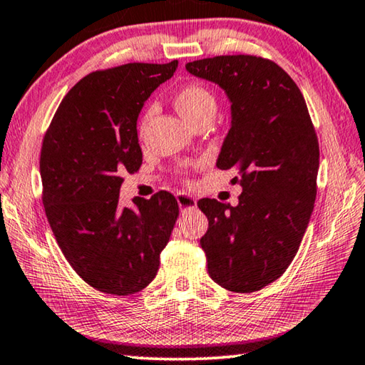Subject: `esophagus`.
I'll return each mask as SVG.
<instances>
[{
	"mask_svg": "<svg viewBox=\"0 0 365 365\" xmlns=\"http://www.w3.org/2000/svg\"><path fill=\"white\" fill-rule=\"evenodd\" d=\"M176 200L179 203V208H181V212H186V210H194L197 207V200L194 199L192 195H189V194L179 192L176 195Z\"/></svg>",
	"mask_w": 365,
	"mask_h": 365,
	"instance_id": "esophagus-1",
	"label": "esophagus"
}]
</instances>
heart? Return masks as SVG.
Returning <instances> with one entry per match:
<instances>
[{
    "instance_id": "obj_1",
    "label": "heart",
    "mask_w": 365,
    "mask_h": 365,
    "mask_svg": "<svg viewBox=\"0 0 365 365\" xmlns=\"http://www.w3.org/2000/svg\"><path fill=\"white\" fill-rule=\"evenodd\" d=\"M175 104L178 107V110L181 112L189 121H192V123H195L197 120L202 118L203 115L215 113L216 107H218L215 93L205 85V83H200V81H189L186 85L179 88L175 94ZM152 113H153V108L149 107L145 108L143 115H140L139 126H138L139 134L144 133L145 126L152 117Z\"/></svg>"
}]
</instances>
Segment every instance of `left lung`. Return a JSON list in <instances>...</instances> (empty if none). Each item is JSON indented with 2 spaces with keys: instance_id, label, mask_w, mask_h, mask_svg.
Wrapping results in <instances>:
<instances>
[{
  "instance_id": "8db88e82",
  "label": "left lung",
  "mask_w": 365,
  "mask_h": 365,
  "mask_svg": "<svg viewBox=\"0 0 365 365\" xmlns=\"http://www.w3.org/2000/svg\"><path fill=\"white\" fill-rule=\"evenodd\" d=\"M186 68L225 89L232 126L218 168H234L239 205L199 200L208 218L200 239L208 274L222 289L258 292L295 258L317 194L319 140L302 91L276 62L250 54L216 56Z\"/></svg>"
}]
</instances>
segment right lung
Returning a JSON list of instances; mask_svg holds the SVG:
<instances>
[{
	"instance_id": "1",
	"label": "right lung",
	"mask_w": 365,
	"mask_h": 365,
	"mask_svg": "<svg viewBox=\"0 0 365 365\" xmlns=\"http://www.w3.org/2000/svg\"><path fill=\"white\" fill-rule=\"evenodd\" d=\"M178 61L131 62L96 70L66 94L44 133L43 205L57 245L93 289L126 297L144 290L160 266L179 215L175 195L158 190L121 208L126 173L139 171L136 121Z\"/></svg>"
}]
</instances>
